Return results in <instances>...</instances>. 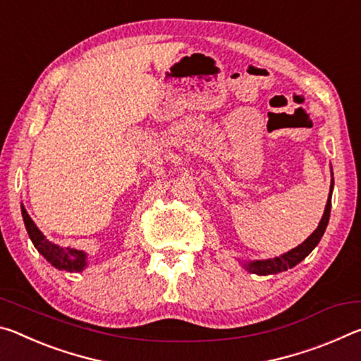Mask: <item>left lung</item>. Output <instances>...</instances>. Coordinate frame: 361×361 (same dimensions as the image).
Listing matches in <instances>:
<instances>
[{
    "mask_svg": "<svg viewBox=\"0 0 361 361\" xmlns=\"http://www.w3.org/2000/svg\"><path fill=\"white\" fill-rule=\"evenodd\" d=\"M333 183L334 180H331V186H329V197L326 202V209L325 213H323V218L312 234L307 237V240H304L301 245H298L296 248L290 250L288 253H285L282 256H277V258L272 259H262V261H252L248 264H243L247 267V271H250L252 274H258V276H269V274H277L286 271V269L295 267L298 262H301L305 256H307L312 250L317 247V243L320 242L322 235L325 234V229L329 221V212H331V192H333Z\"/></svg>",
    "mask_w": 361,
    "mask_h": 361,
    "instance_id": "left-lung-1",
    "label": "left lung"
}]
</instances>
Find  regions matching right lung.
Returning <instances> with one entry per match:
<instances>
[{
	"label": "right lung",
	"instance_id": "right-lung-1",
	"mask_svg": "<svg viewBox=\"0 0 361 361\" xmlns=\"http://www.w3.org/2000/svg\"><path fill=\"white\" fill-rule=\"evenodd\" d=\"M22 216L35 248L38 250V252L44 256V258L51 262L54 267L60 269V271H68V272L82 271L85 264H87V262H85V253L68 247L62 248L56 245V243L49 242L46 237L41 234V231L36 228V224L33 223V219L28 216V213L25 209H23V205H22Z\"/></svg>",
	"mask_w": 361,
	"mask_h": 361
}]
</instances>
